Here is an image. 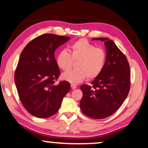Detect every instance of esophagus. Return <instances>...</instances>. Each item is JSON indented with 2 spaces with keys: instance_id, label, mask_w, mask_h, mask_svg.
Instances as JSON below:
<instances>
[{
  "instance_id": "34e87169",
  "label": "esophagus",
  "mask_w": 148,
  "mask_h": 148,
  "mask_svg": "<svg viewBox=\"0 0 148 148\" xmlns=\"http://www.w3.org/2000/svg\"><path fill=\"white\" fill-rule=\"evenodd\" d=\"M71 88L72 89H76L77 88V86H76V84H71Z\"/></svg>"
}]
</instances>
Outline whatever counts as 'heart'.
<instances>
[{
  "mask_svg": "<svg viewBox=\"0 0 148 148\" xmlns=\"http://www.w3.org/2000/svg\"><path fill=\"white\" fill-rule=\"evenodd\" d=\"M77 61L76 69L62 74L63 80L77 84L86 78L93 80L103 71L107 61V53L103 49L95 45L86 39H80L70 45V53L66 49L57 54L56 62L62 70H69L72 62Z\"/></svg>",
  "mask_w": 148,
  "mask_h": 148,
  "instance_id": "heart-1",
  "label": "heart"
}]
</instances>
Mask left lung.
Wrapping results in <instances>:
<instances>
[{
    "label": "left lung",
    "mask_w": 148,
    "mask_h": 148,
    "mask_svg": "<svg viewBox=\"0 0 148 148\" xmlns=\"http://www.w3.org/2000/svg\"><path fill=\"white\" fill-rule=\"evenodd\" d=\"M92 40L105 42L107 61L103 71L90 86H81L83 95L80 107L84 115L101 119L115 113L127 97L130 89V64L113 41L102 37Z\"/></svg>",
    "instance_id": "1"
}]
</instances>
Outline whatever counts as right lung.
Returning <instances> with one entry per match:
<instances>
[{"label":"right lung","instance_id":"add662e5","mask_svg":"<svg viewBox=\"0 0 148 148\" xmlns=\"http://www.w3.org/2000/svg\"><path fill=\"white\" fill-rule=\"evenodd\" d=\"M70 37L46 33L37 37L25 47L14 73L21 102L27 111L38 118H47L59 110L70 90V83L55 84L60 74L54 52Z\"/></svg>","mask_w":148,"mask_h":148}]
</instances>
